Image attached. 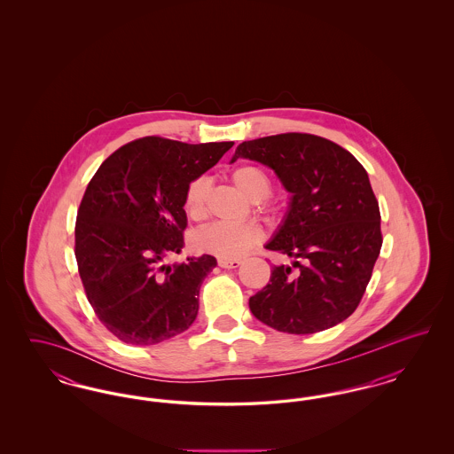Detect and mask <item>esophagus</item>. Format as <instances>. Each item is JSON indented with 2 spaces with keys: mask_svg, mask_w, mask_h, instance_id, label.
I'll use <instances>...</instances> for the list:
<instances>
[{
  "mask_svg": "<svg viewBox=\"0 0 454 454\" xmlns=\"http://www.w3.org/2000/svg\"><path fill=\"white\" fill-rule=\"evenodd\" d=\"M217 265L223 269H237L241 265L239 259H217Z\"/></svg>",
  "mask_w": 454,
  "mask_h": 454,
  "instance_id": "34e87169",
  "label": "esophagus"
}]
</instances>
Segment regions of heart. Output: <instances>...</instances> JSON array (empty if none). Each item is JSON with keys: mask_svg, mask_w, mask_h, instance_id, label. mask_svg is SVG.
<instances>
[{"mask_svg": "<svg viewBox=\"0 0 454 454\" xmlns=\"http://www.w3.org/2000/svg\"><path fill=\"white\" fill-rule=\"evenodd\" d=\"M231 176L238 189L254 200L265 199L270 194V178L259 167H238ZM209 187L211 184L206 176H197L187 185L184 194V209L189 216L200 217L204 215ZM260 239L262 231L259 226L252 223L215 221L200 228L192 241L197 252L211 254L219 259H238L257 247Z\"/></svg>", "mask_w": 454, "mask_h": 454, "instance_id": "1", "label": "heart"}]
</instances>
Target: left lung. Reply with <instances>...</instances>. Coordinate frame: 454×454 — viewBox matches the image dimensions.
<instances>
[{
	"label": "left lung",
	"instance_id": "left-lung-1",
	"mask_svg": "<svg viewBox=\"0 0 454 454\" xmlns=\"http://www.w3.org/2000/svg\"><path fill=\"white\" fill-rule=\"evenodd\" d=\"M237 158L270 167L293 194L289 215L265 248L294 263L272 267L269 284L248 301L254 317L296 335L344 322L363 300L383 245L364 167L333 141L306 132L245 141Z\"/></svg>",
	"mask_w": 454,
	"mask_h": 454
}]
</instances>
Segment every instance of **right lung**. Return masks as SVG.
I'll use <instances>...</instances> for the list:
<instances>
[{
    "mask_svg": "<svg viewBox=\"0 0 454 454\" xmlns=\"http://www.w3.org/2000/svg\"><path fill=\"white\" fill-rule=\"evenodd\" d=\"M233 145L146 136L112 153L90 180L74 255L88 301L119 340L154 346L194 324L200 284L216 259L160 262L184 247L187 185Z\"/></svg>",
    "mask_w": 454,
    "mask_h": 454,
    "instance_id": "obj_1",
    "label": "right lung"
}]
</instances>
